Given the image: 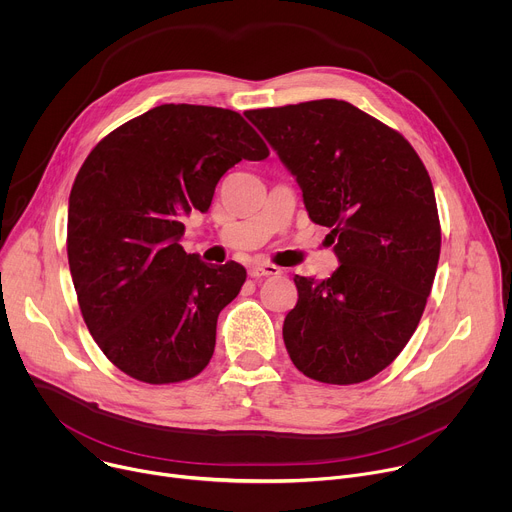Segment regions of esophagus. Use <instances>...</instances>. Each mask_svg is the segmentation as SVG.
Segmentation results:
<instances>
[{
  "label": "esophagus",
  "instance_id": "1",
  "mask_svg": "<svg viewBox=\"0 0 512 512\" xmlns=\"http://www.w3.org/2000/svg\"><path fill=\"white\" fill-rule=\"evenodd\" d=\"M279 273H281V267L271 265V263H255V265L249 267V275L255 277V279L271 277V275H279Z\"/></svg>",
  "mask_w": 512,
  "mask_h": 512
}]
</instances>
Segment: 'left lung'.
<instances>
[{"mask_svg": "<svg viewBox=\"0 0 512 512\" xmlns=\"http://www.w3.org/2000/svg\"><path fill=\"white\" fill-rule=\"evenodd\" d=\"M245 115L296 176L340 261L328 279L294 277L298 304L283 322L289 358L320 383L369 381L413 336L440 261L429 174L399 131L346 101Z\"/></svg>", "mask_w": 512, "mask_h": 512, "instance_id": "left-lung-1", "label": "left lung"}]
</instances>
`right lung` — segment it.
I'll use <instances>...</instances> for the list:
<instances>
[{
    "label": "right lung",
    "mask_w": 512,
    "mask_h": 512,
    "mask_svg": "<svg viewBox=\"0 0 512 512\" xmlns=\"http://www.w3.org/2000/svg\"><path fill=\"white\" fill-rule=\"evenodd\" d=\"M267 156L237 111L184 103L123 123L87 156L68 198V265L85 324L119 371L170 385L210 362L218 314L247 271L188 255L182 218L208 210L235 164Z\"/></svg>",
    "instance_id": "obj_1"
}]
</instances>
